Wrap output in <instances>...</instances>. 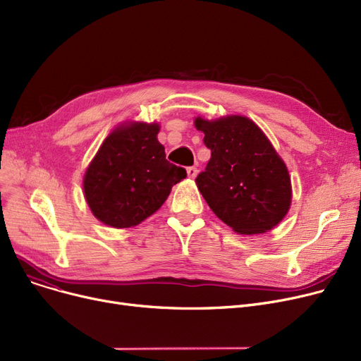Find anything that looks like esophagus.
I'll list each match as a JSON object with an SVG mask.
<instances>
[{
	"label": "esophagus",
	"instance_id": "1",
	"mask_svg": "<svg viewBox=\"0 0 361 361\" xmlns=\"http://www.w3.org/2000/svg\"><path fill=\"white\" fill-rule=\"evenodd\" d=\"M187 174H188V177H190V178H196L197 168L196 166H188L187 168Z\"/></svg>",
	"mask_w": 361,
	"mask_h": 361
}]
</instances>
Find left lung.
I'll list each match as a JSON object with an SVG mask.
<instances>
[{
    "label": "left lung",
    "mask_w": 361,
    "mask_h": 361,
    "mask_svg": "<svg viewBox=\"0 0 361 361\" xmlns=\"http://www.w3.org/2000/svg\"><path fill=\"white\" fill-rule=\"evenodd\" d=\"M195 126L212 152L196 184L214 214L238 234L272 230L290 209L291 180L269 139L241 116L197 117Z\"/></svg>",
    "instance_id": "8db88e82"
}]
</instances>
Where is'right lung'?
<instances>
[{
    "label": "right lung",
    "instance_id": "add662e5",
    "mask_svg": "<svg viewBox=\"0 0 361 361\" xmlns=\"http://www.w3.org/2000/svg\"><path fill=\"white\" fill-rule=\"evenodd\" d=\"M159 124L118 126L101 145L83 178L92 214L112 228H130L155 214L174 184L185 178L165 158Z\"/></svg>",
    "mask_w": 361,
    "mask_h": 361
}]
</instances>
